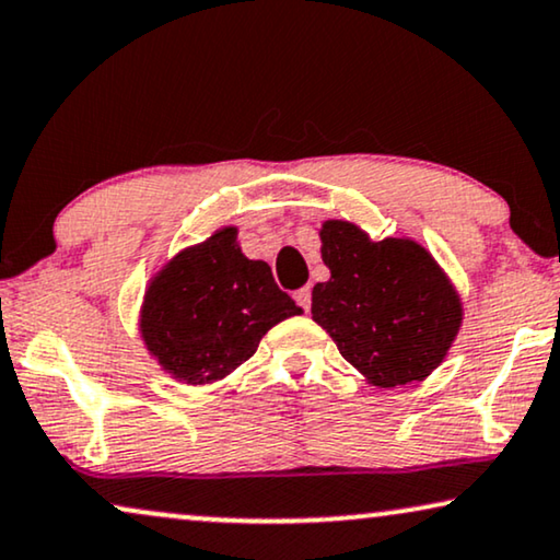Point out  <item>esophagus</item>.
Here are the masks:
<instances>
[{
  "label": "esophagus",
  "instance_id": "34e87169",
  "mask_svg": "<svg viewBox=\"0 0 560 560\" xmlns=\"http://www.w3.org/2000/svg\"><path fill=\"white\" fill-rule=\"evenodd\" d=\"M295 303L298 305H301V308L303 311H308L311 308V288L308 285H305V288H301V290H295Z\"/></svg>",
  "mask_w": 560,
  "mask_h": 560
}]
</instances>
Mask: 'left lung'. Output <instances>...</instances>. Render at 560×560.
<instances>
[{
  "mask_svg": "<svg viewBox=\"0 0 560 560\" xmlns=\"http://www.w3.org/2000/svg\"><path fill=\"white\" fill-rule=\"evenodd\" d=\"M331 278L313 285L311 316L372 387L423 382L448 357L464 324L446 270L410 236L372 240L347 219L318 229Z\"/></svg>",
  "mask_w": 560,
  "mask_h": 560,
  "instance_id": "left-lung-1",
  "label": "left lung"
}]
</instances>
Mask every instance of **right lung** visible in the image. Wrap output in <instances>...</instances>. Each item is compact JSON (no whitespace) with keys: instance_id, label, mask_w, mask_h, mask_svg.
Listing matches in <instances>:
<instances>
[{"instance_id":"right-lung-1","label":"right lung","mask_w":560,"mask_h":560,"mask_svg":"<svg viewBox=\"0 0 560 560\" xmlns=\"http://www.w3.org/2000/svg\"><path fill=\"white\" fill-rule=\"evenodd\" d=\"M303 308L249 259L240 229L219 226L165 259L144 288L137 331L160 370L186 385H217L247 362L259 339Z\"/></svg>"}]
</instances>
